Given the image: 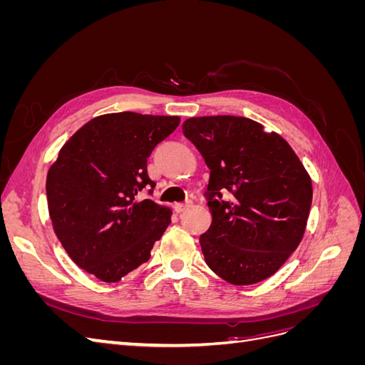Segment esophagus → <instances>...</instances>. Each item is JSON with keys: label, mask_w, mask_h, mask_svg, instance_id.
Listing matches in <instances>:
<instances>
[{"label": "esophagus", "mask_w": 365, "mask_h": 365, "mask_svg": "<svg viewBox=\"0 0 365 365\" xmlns=\"http://www.w3.org/2000/svg\"><path fill=\"white\" fill-rule=\"evenodd\" d=\"M190 207H192L190 202H187V204H176V205H175V212H176V213H182V212H185L187 208H190Z\"/></svg>", "instance_id": "obj_1"}]
</instances>
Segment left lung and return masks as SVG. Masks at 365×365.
I'll return each instance as SVG.
<instances>
[{
  "label": "left lung",
  "mask_w": 365,
  "mask_h": 365,
  "mask_svg": "<svg viewBox=\"0 0 365 365\" xmlns=\"http://www.w3.org/2000/svg\"><path fill=\"white\" fill-rule=\"evenodd\" d=\"M182 132L210 170L207 196L213 219L200 237L205 263L236 286L267 280L304 236L311 176L288 141L251 118L192 117ZM222 191L234 193L231 202L220 200Z\"/></svg>",
  "instance_id": "1"
}]
</instances>
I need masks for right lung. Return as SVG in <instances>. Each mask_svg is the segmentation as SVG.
Masks as SVG:
<instances>
[{
	"instance_id": "right-lung-1",
	"label": "right lung",
	"mask_w": 365,
	"mask_h": 365,
	"mask_svg": "<svg viewBox=\"0 0 365 365\" xmlns=\"http://www.w3.org/2000/svg\"><path fill=\"white\" fill-rule=\"evenodd\" d=\"M176 115L113 113L85 123L47 173L48 213L71 260L105 283H117L150 259L172 210L138 200L153 148L178 128Z\"/></svg>"
}]
</instances>
